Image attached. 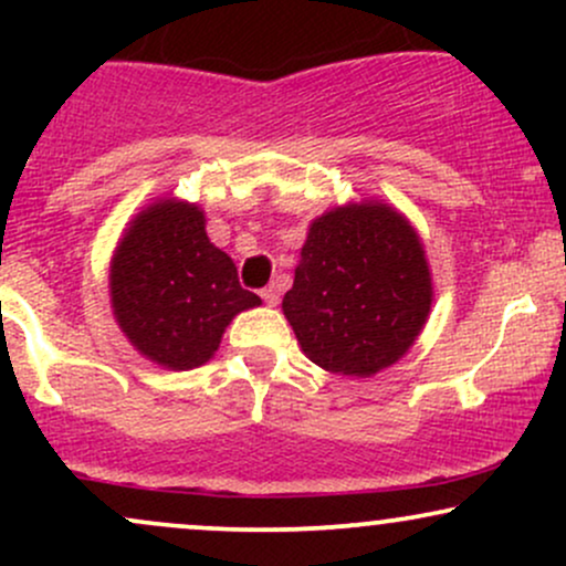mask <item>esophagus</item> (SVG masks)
<instances>
[{
	"label": "esophagus",
	"instance_id": "1",
	"mask_svg": "<svg viewBox=\"0 0 566 566\" xmlns=\"http://www.w3.org/2000/svg\"><path fill=\"white\" fill-rule=\"evenodd\" d=\"M261 297L265 301V305H276L279 303V290L274 287V284H271V287L261 290Z\"/></svg>",
	"mask_w": 566,
	"mask_h": 566
}]
</instances>
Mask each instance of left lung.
I'll return each instance as SVG.
<instances>
[{
  "label": "left lung",
  "mask_w": 566,
  "mask_h": 566,
  "mask_svg": "<svg viewBox=\"0 0 566 566\" xmlns=\"http://www.w3.org/2000/svg\"><path fill=\"white\" fill-rule=\"evenodd\" d=\"M433 279L420 233L382 199L311 220L282 311L314 365L373 378L423 333Z\"/></svg>",
  "instance_id": "8db88e82"
}]
</instances>
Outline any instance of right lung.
<instances>
[{
  "label": "right lung",
  "instance_id": "right-lung-1",
  "mask_svg": "<svg viewBox=\"0 0 566 566\" xmlns=\"http://www.w3.org/2000/svg\"><path fill=\"white\" fill-rule=\"evenodd\" d=\"M205 226L199 205L154 199L122 231L108 265L116 324L129 346L165 369L210 361L233 316L261 305Z\"/></svg>",
  "mask_w": 566,
  "mask_h": 566
}]
</instances>
